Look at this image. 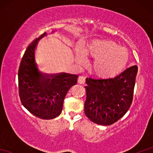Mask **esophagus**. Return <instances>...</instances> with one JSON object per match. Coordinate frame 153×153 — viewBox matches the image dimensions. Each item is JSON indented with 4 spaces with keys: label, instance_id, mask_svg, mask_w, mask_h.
I'll list each match as a JSON object with an SVG mask.
<instances>
[{
    "label": "esophagus",
    "instance_id": "1",
    "mask_svg": "<svg viewBox=\"0 0 153 153\" xmlns=\"http://www.w3.org/2000/svg\"><path fill=\"white\" fill-rule=\"evenodd\" d=\"M85 82V78L83 76H79L78 77V83L79 84H84Z\"/></svg>",
    "mask_w": 153,
    "mask_h": 153
}]
</instances>
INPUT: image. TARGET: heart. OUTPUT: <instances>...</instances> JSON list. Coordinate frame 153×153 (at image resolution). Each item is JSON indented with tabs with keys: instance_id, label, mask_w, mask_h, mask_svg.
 <instances>
[{
	"instance_id": "heart-1",
	"label": "heart",
	"mask_w": 153,
	"mask_h": 153,
	"mask_svg": "<svg viewBox=\"0 0 153 153\" xmlns=\"http://www.w3.org/2000/svg\"><path fill=\"white\" fill-rule=\"evenodd\" d=\"M86 56L93 58L91 71L100 79H112L125 70L129 60V53L115 41L95 39L83 49ZM79 51H76V60L80 65L86 63V58Z\"/></svg>"
}]
</instances>
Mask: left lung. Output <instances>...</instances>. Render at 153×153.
Here are the masks:
<instances>
[{
	"mask_svg": "<svg viewBox=\"0 0 153 153\" xmlns=\"http://www.w3.org/2000/svg\"><path fill=\"white\" fill-rule=\"evenodd\" d=\"M137 66L127 68L112 79L86 78L85 113L91 121L109 126L124 116L130 107Z\"/></svg>",
	"mask_w": 153,
	"mask_h": 153,
	"instance_id": "obj_1",
	"label": "left lung"
}]
</instances>
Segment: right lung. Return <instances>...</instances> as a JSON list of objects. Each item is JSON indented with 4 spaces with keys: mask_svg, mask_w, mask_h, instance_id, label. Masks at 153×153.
<instances>
[{
    "mask_svg": "<svg viewBox=\"0 0 153 153\" xmlns=\"http://www.w3.org/2000/svg\"><path fill=\"white\" fill-rule=\"evenodd\" d=\"M47 35L45 32L27 47L19 65L18 84L23 106L38 118L50 120L61 114L65 97L77 83L78 76L66 73L51 75L40 69L35 51L39 41Z\"/></svg>",
    "mask_w": 153,
    "mask_h": 153,
    "instance_id": "add662e5",
    "label": "right lung"
}]
</instances>
